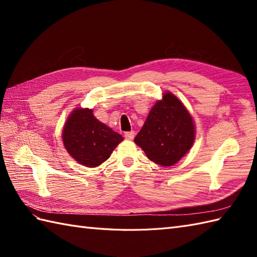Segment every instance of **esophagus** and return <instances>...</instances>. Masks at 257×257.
Wrapping results in <instances>:
<instances>
[{
	"instance_id": "esophagus-1",
	"label": "esophagus",
	"mask_w": 257,
	"mask_h": 257,
	"mask_svg": "<svg viewBox=\"0 0 257 257\" xmlns=\"http://www.w3.org/2000/svg\"><path fill=\"white\" fill-rule=\"evenodd\" d=\"M135 132H127V133H124V138L125 139H128V140H133L134 138H135Z\"/></svg>"
}]
</instances>
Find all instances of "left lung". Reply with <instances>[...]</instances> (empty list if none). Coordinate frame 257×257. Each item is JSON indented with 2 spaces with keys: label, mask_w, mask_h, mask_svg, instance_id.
Listing matches in <instances>:
<instances>
[{
  "label": "left lung",
  "mask_w": 257,
  "mask_h": 257,
  "mask_svg": "<svg viewBox=\"0 0 257 257\" xmlns=\"http://www.w3.org/2000/svg\"><path fill=\"white\" fill-rule=\"evenodd\" d=\"M192 117L178 98L166 92L147 117L135 143L148 159L163 167H170L181 159L193 145Z\"/></svg>",
  "instance_id": "left-lung-1"
}]
</instances>
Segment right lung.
<instances>
[{"mask_svg": "<svg viewBox=\"0 0 257 257\" xmlns=\"http://www.w3.org/2000/svg\"><path fill=\"white\" fill-rule=\"evenodd\" d=\"M123 138L100 122L88 108L76 109L63 130V143L68 154L80 165L95 168L110 157Z\"/></svg>", "mask_w": 257, "mask_h": 257, "instance_id": "add662e5", "label": "right lung"}]
</instances>
